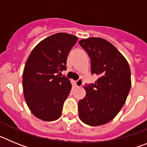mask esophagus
Here are the masks:
<instances>
[{
    "mask_svg": "<svg viewBox=\"0 0 147 147\" xmlns=\"http://www.w3.org/2000/svg\"><path fill=\"white\" fill-rule=\"evenodd\" d=\"M83 84H84V82H83L82 79H79L77 81L75 82V85H76V87H82Z\"/></svg>",
    "mask_w": 147,
    "mask_h": 147,
    "instance_id": "1",
    "label": "esophagus"
}]
</instances>
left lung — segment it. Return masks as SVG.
Listing matches in <instances>:
<instances>
[{
  "label": "left lung",
  "instance_id": "obj_1",
  "mask_svg": "<svg viewBox=\"0 0 147 147\" xmlns=\"http://www.w3.org/2000/svg\"><path fill=\"white\" fill-rule=\"evenodd\" d=\"M79 43L90 58L91 74L98 76L94 84L85 86L79 116L88 125H102L113 120L125 103L131 88L130 68L124 56L105 39L90 37Z\"/></svg>",
  "mask_w": 147,
  "mask_h": 147
}]
</instances>
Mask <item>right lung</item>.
I'll return each instance as SVG.
<instances>
[{
  "label": "right lung",
  "instance_id": "obj_1",
  "mask_svg": "<svg viewBox=\"0 0 147 147\" xmlns=\"http://www.w3.org/2000/svg\"><path fill=\"white\" fill-rule=\"evenodd\" d=\"M77 40L70 34H54L39 42L26 62L24 97L31 112L41 120L52 121L62 115L72 85L60 73L67 69V55Z\"/></svg>",
  "mask_w": 147,
  "mask_h": 147
}]
</instances>
